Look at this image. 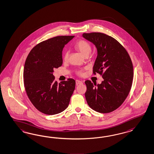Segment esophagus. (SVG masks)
<instances>
[{"mask_svg":"<svg viewBox=\"0 0 154 154\" xmlns=\"http://www.w3.org/2000/svg\"><path fill=\"white\" fill-rule=\"evenodd\" d=\"M83 83V82L82 81H80V80H76V85H79V84H81Z\"/></svg>","mask_w":154,"mask_h":154,"instance_id":"esophagus-1","label":"esophagus"}]
</instances>
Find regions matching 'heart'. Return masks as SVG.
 <instances>
[{
    "instance_id": "b5f03b06",
    "label": "heart",
    "mask_w": 154,
    "mask_h": 154,
    "mask_svg": "<svg viewBox=\"0 0 154 154\" xmlns=\"http://www.w3.org/2000/svg\"><path fill=\"white\" fill-rule=\"evenodd\" d=\"M75 47L80 53L83 55L84 56H85L87 54H89V53H91L92 50V48L90 44L88 43V42L84 40H80L79 41H78L75 44ZM68 57H69V52L67 51H66L63 55L64 60H67L68 59ZM76 74L80 76H82L83 75V71L82 70H78L76 71Z\"/></svg>"
}]
</instances>
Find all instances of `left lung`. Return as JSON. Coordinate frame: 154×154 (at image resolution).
I'll return each mask as SVG.
<instances>
[{
	"label": "left lung",
	"mask_w": 154,
	"mask_h": 154,
	"mask_svg": "<svg viewBox=\"0 0 154 154\" xmlns=\"http://www.w3.org/2000/svg\"><path fill=\"white\" fill-rule=\"evenodd\" d=\"M83 37L94 44L97 56L93 72L103 81L96 84L86 80L85 96L89 106L100 113L117 109L125 101L132 87L133 67L129 54L114 38L101 32L84 33Z\"/></svg>",
	"instance_id": "1"
}]
</instances>
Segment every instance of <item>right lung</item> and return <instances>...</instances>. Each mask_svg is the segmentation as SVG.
<instances>
[{"label": "right lung", "instance_id": "add662e5", "mask_svg": "<svg viewBox=\"0 0 154 154\" xmlns=\"http://www.w3.org/2000/svg\"><path fill=\"white\" fill-rule=\"evenodd\" d=\"M74 36H58L40 43L28 54L23 69L27 95L37 110L47 115L60 113L68 107L75 81L57 83L53 69L62 65V52Z\"/></svg>", "mask_w": 154, "mask_h": 154}]
</instances>
